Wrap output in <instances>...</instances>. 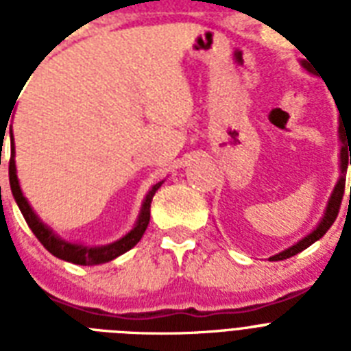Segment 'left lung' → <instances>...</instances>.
I'll use <instances>...</instances> for the list:
<instances>
[{"mask_svg": "<svg viewBox=\"0 0 351 351\" xmlns=\"http://www.w3.org/2000/svg\"><path fill=\"white\" fill-rule=\"evenodd\" d=\"M339 132H341V140H343L344 143L343 149H341V173H343V176H341V180L337 182V186H335V189H333L332 198H330V202H328L326 213H324V219L321 220V224L317 226L315 231H311L308 237H304L300 242H297V244L288 247V250H284L282 253L273 255L269 261H284V258H289V256L297 255V253H300V251L306 250V247H310L315 240H319L321 237L326 234V231L332 228V224L335 222V219H337L339 209H341V204H343V197H344V184H346V176H344V173H346V169H348V160L351 165V142L350 140L348 143L346 142V140L348 139V129H346V127L343 129V125H339ZM348 150L350 151V157L348 156ZM350 200H351V187H350Z\"/></svg>", "mask_w": 351, "mask_h": 351, "instance_id": "8db88e82", "label": "left lung"}]
</instances>
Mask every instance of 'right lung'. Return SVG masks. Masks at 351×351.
<instances>
[{
	"label": "right lung",
	"instance_id": "1",
	"mask_svg": "<svg viewBox=\"0 0 351 351\" xmlns=\"http://www.w3.org/2000/svg\"><path fill=\"white\" fill-rule=\"evenodd\" d=\"M3 134H5V132H1V136ZM10 138H12V132H10ZM8 180H10V189H12L14 200L18 204V208L19 211H21V215H23L25 222L29 224V228L32 230V233L36 234V239L43 244V247L54 256H58V258H62V261L73 262V264H82V266L104 264V262L112 261V258L120 256L121 253H125V251H129L131 247H134L143 237L145 230H147L149 219H151V202H153L154 193L158 191V187L162 186V182H158V184L153 186V189L147 193L145 202H143L142 206V211H140V217H138L136 226H134L123 239H120L118 242H112V244L109 245H101V247H87V245L71 244V242H65V240L58 239L56 234L52 233V230H49V228L36 217V213L32 211L29 202H27V198L23 197V193L19 189L18 176H16V164H14V143L10 145Z\"/></svg>",
	"mask_w": 351,
	"mask_h": 351
}]
</instances>
